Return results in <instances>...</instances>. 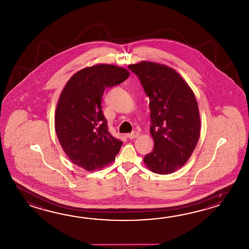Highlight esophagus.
<instances>
[{
  "mask_svg": "<svg viewBox=\"0 0 249 249\" xmlns=\"http://www.w3.org/2000/svg\"><path fill=\"white\" fill-rule=\"evenodd\" d=\"M139 135H140V133H139V132H131V133H128L126 136L129 138V139H131V140H132V139H135V138H137Z\"/></svg>",
  "mask_w": 249,
  "mask_h": 249,
  "instance_id": "1",
  "label": "esophagus"
}]
</instances>
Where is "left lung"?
I'll return each mask as SVG.
<instances>
[{"label":"left lung","mask_w":249,"mask_h":249,"mask_svg":"<svg viewBox=\"0 0 249 249\" xmlns=\"http://www.w3.org/2000/svg\"><path fill=\"white\" fill-rule=\"evenodd\" d=\"M149 97L153 151L144 164L155 174L180 169L200 136V116L195 94L180 74L166 65L143 60L128 66Z\"/></svg>","instance_id":"8db88e82"}]
</instances>
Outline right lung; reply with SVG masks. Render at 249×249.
I'll return each instance as SVG.
<instances>
[{"label":"right lung","instance_id":"right-lung-1","mask_svg":"<svg viewBox=\"0 0 249 249\" xmlns=\"http://www.w3.org/2000/svg\"><path fill=\"white\" fill-rule=\"evenodd\" d=\"M130 72L115 65L98 64L73 74L58 98L55 131L58 142L72 163L88 172L113 162L123 142L107 130L101 111V98L107 87L119 85Z\"/></svg>","mask_w":249,"mask_h":249}]
</instances>
